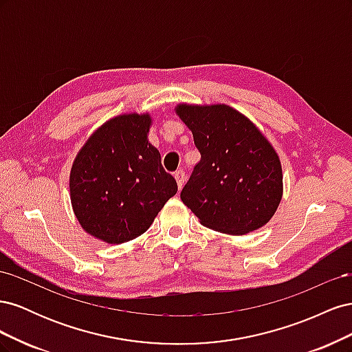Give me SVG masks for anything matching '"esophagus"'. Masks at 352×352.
Returning a JSON list of instances; mask_svg holds the SVG:
<instances>
[{
  "instance_id": "1",
  "label": "esophagus",
  "mask_w": 352,
  "mask_h": 352,
  "mask_svg": "<svg viewBox=\"0 0 352 352\" xmlns=\"http://www.w3.org/2000/svg\"><path fill=\"white\" fill-rule=\"evenodd\" d=\"M175 179H176V182H177V186H179V189L184 186V184H185V179H186V176H185V172L182 168H179V170H176L175 172Z\"/></svg>"
}]
</instances>
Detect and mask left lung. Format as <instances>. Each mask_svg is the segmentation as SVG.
<instances>
[{
    "label": "left lung",
    "mask_w": 352,
    "mask_h": 352,
    "mask_svg": "<svg viewBox=\"0 0 352 352\" xmlns=\"http://www.w3.org/2000/svg\"><path fill=\"white\" fill-rule=\"evenodd\" d=\"M177 116L201 154L180 198L212 230L243 235L264 226L282 199V166L252 122L229 105L180 104Z\"/></svg>",
    "instance_id": "8db88e82"
}]
</instances>
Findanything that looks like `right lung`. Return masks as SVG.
Returning a JSON list of instances; mask_svg holds the SVG:
<instances>
[{
  "instance_id": "obj_1",
  "label": "right lung",
  "mask_w": 352,
  "mask_h": 352,
  "mask_svg": "<svg viewBox=\"0 0 352 352\" xmlns=\"http://www.w3.org/2000/svg\"><path fill=\"white\" fill-rule=\"evenodd\" d=\"M151 117L122 114L95 131L74 158L70 199L80 226L107 243L132 241L177 192L148 142Z\"/></svg>"
}]
</instances>
